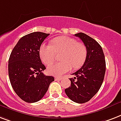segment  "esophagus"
Masks as SVG:
<instances>
[{
  "instance_id": "34e87169",
  "label": "esophagus",
  "mask_w": 121,
  "mask_h": 121,
  "mask_svg": "<svg viewBox=\"0 0 121 121\" xmlns=\"http://www.w3.org/2000/svg\"><path fill=\"white\" fill-rule=\"evenodd\" d=\"M55 79V81H61V79H62V77H56L54 78Z\"/></svg>"
}]
</instances>
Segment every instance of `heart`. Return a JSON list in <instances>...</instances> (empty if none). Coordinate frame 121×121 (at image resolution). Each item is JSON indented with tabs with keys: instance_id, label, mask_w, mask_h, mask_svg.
<instances>
[{
	"instance_id": "b5f03b06",
	"label": "heart",
	"mask_w": 121,
	"mask_h": 121,
	"mask_svg": "<svg viewBox=\"0 0 121 121\" xmlns=\"http://www.w3.org/2000/svg\"><path fill=\"white\" fill-rule=\"evenodd\" d=\"M63 52L60 57L63 62L49 65L48 72L51 75L59 76L73 68L79 69L85 62L87 49L84 44L78 42L75 39L61 36L54 39L50 44H43L39 49V55L44 64L48 65L55 60L56 53Z\"/></svg>"
}]
</instances>
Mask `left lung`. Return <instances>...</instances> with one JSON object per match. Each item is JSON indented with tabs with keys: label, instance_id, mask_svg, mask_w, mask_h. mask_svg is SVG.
<instances>
[{
	"label": "left lung",
	"instance_id": "obj_1",
	"mask_svg": "<svg viewBox=\"0 0 121 121\" xmlns=\"http://www.w3.org/2000/svg\"><path fill=\"white\" fill-rule=\"evenodd\" d=\"M81 39L87 49V58L81 69L69 79L70 86L65 89L67 96L75 103L84 104L97 93L105 73L106 63L103 49L95 39L84 33L75 34Z\"/></svg>",
	"mask_w": 121,
	"mask_h": 121
}]
</instances>
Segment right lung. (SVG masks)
<instances>
[{"instance_id":"1","label":"right lung","mask_w":121,"mask_h":121,"mask_svg":"<svg viewBox=\"0 0 121 121\" xmlns=\"http://www.w3.org/2000/svg\"><path fill=\"white\" fill-rule=\"evenodd\" d=\"M49 34L36 32L23 36L12 51L9 59L8 72L10 82L17 95L28 103L41 99L52 76L42 73L46 67L39 55L40 46Z\"/></svg>"}]
</instances>
